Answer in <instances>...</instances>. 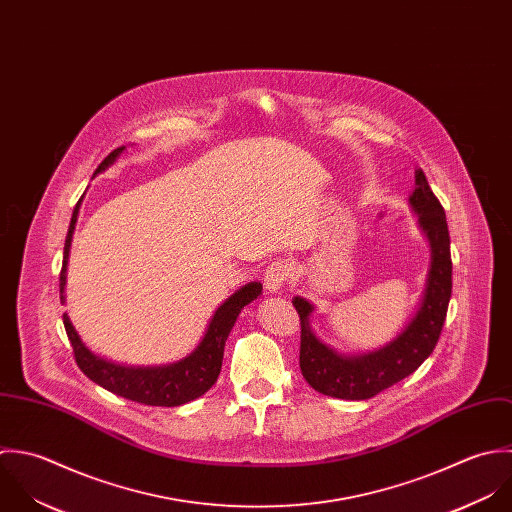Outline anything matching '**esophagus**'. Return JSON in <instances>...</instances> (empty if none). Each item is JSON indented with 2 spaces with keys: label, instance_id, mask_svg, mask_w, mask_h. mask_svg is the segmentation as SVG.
I'll use <instances>...</instances> for the list:
<instances>
[{
  "label": "esophagus",
  "instance_id": "1",
  "mask_svg": "<svg viewBox=\"0 0 512 512\" xmlns=\"http://www.w3.org/2000/svg\"><path fill=\"white\" fill-rule=\"evenodd\" d=\"M292 276V266L286 260L272 262L264 272V286L268 294H280Z\"/></svg>",
  "mask_w": 512,
  "mask_h": 512
}]
</instances>
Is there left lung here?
<instances>
[{"mask_svg": "<svg viewBox=\"0 0 512 512\" xmlns=\"http://www.w3.org/2000/svg\"><path fill=\"white\" fill-rule=\"evenodd\" d=\"M409 206L417 214V224L429 242L431 262L415 314L393 340L371 351L341 353L314 334L310 324L316 310L314 304L300 296L292 298L302 326L300 369L310 387L324 395L369 399L411 375L435 349L451 300L453 264L445 210L421 169L415 171Z\"/></svg>", "mask_w": 512, "mask_h": 512, "instance_id": "8db88e82", "label": "left lung"}]
</instances>
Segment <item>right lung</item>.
Returning a JSON list of instances; mask_svg holds the SVG:
<instances>
[{
	"label": "right lung",
	"mask_w": 512,
	"mask_h": 512,
	"mask_svg": "<svg viewBox=\"0 0 512 512\" xmlns=\"http://www.w3.org/2000/svg\"><path fill=\"white\" fill-rule=\"evenodd\" d=\"M125 147L115 149L95 171V176L99 172H105L109 167L117 163V159L123 155ZM79 198L69 232L65 238V248H63V268L59 274V292H61V304H65V284H67V262H69V250H71V240L81 208ZM262 294V284L260 282H248L240 286L232 296H228L212 314L202 340L198 345L182 359L172 361L167 365H123L115 363L107 357H101L93 353L83 340L79 338L77 330L73 328L71 320L67 314H63V324L65 332L69 336V341L73 345L75 361L79 369L97 385L105 387L107 391L137 401L145 405H159V407H176L182 403H188L200 395H204L218 379L220 367H222V355H224V343L236 324L238 314L242 312L244 306L254 302Z\"/></svg>",
	"instance_id": "right-lung-1"
}]
</instances>
